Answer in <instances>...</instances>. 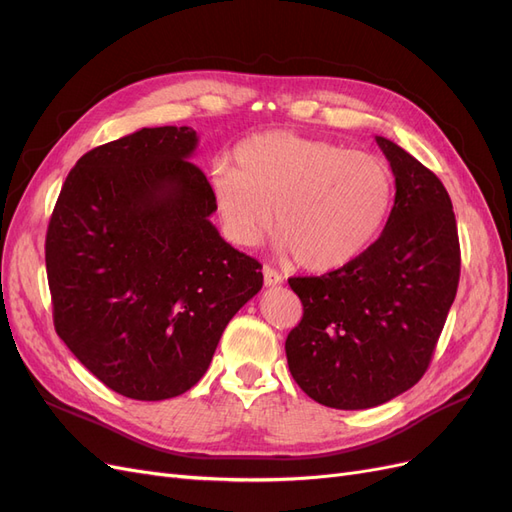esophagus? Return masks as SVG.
I'll return each instance as SVG.
<instances>
[{
  "mask_svg": "<svg viewBox=\"0 0 512 512\" xmlns=\"http://www.w3.org/2000/svg\"><path fill=\"white\" fill-rule=\"evenodd\" d=\"M262 275H265V286H280L284 282V275L271 267L262 269Z\"/></svg>",
  "mask_w": 512,
  "mask_h": 512,
  "instance_id": "esophagus-1",
  "label": "esophagus"
}]
</instances>
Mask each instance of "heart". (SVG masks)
Wrapping results in <instances>:
<instances>
[{
    "mask_svg": "<svg viewBox=\"0 0 512 512\" xmlns=\"http://www.w3.org/2000/svg\"><path fill=\"white\" fill-rule=\"evenodd\" d=\"M235 160L237 168L218 166L211 175L228 239L256 245L275 209L280 250L309 271H333L361 256L393 207L389 162L327 138L273 130L247 138Z\"/></svg>",
    "mask_w": 512,
    "mask_h": 512,
    "instance_id": "1",
    "label": "heart"
}]
</instances>
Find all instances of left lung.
Returning a JSON list of instances; mask_svg holds the SVG:
<instances>
[{
    "label": "left lung",
    "mask_w": 512,
    "mask_h": 512,
    "mask_svg": "<svg viewBox=\"0 0 512 512\" xmlns=\"http://www.w3.org/2000/svg\"><path fill=\"white\" fill-rule=\"evenodd\" d=\"M376 143L397 190L382 235L344 267L288 280L303 303L286 339L290 374L337 410L386 404L423 378L459 284L451 196L408 151Z\"/></svg>",
    "instance_id": "8db88e82"
}]
</instances>
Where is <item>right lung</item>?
Masks as SVG:
<instances>
[{
    "instance_id": "add662e5",
    "label": "right lung",
    "mask_w": 512,
    "mask_h": 512,
    "mask_svg": "<svg viewBox=\"0 0 512 512\" xmlns=\"http://www.w3.org/2000/svg\"><path fill=\"white\" fill-rule=\"evenodd\" d=\"M188 126L143 128L87 151L59 192L44 258L57 335L115 393L160 401L205 376L262 265L209 220L211 185Z\"/></svg>"
}]
</instances>
